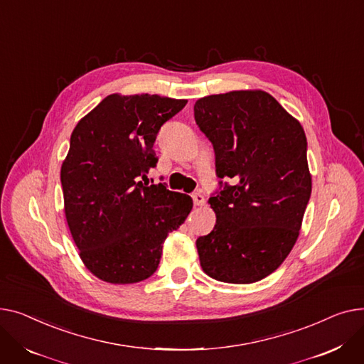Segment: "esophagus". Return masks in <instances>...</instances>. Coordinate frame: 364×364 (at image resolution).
<instances>
[{
    "mask_svg": "<svg viewBox=\"0 0 364 364\" xmlns=\"http://www.w3.org/2000/svg\"><path fill=\"white\" fill-rule=\"evenodd\" d=\"M192 200H194L196 205H204L205 204V198H204L201 192H194V194H192Z\"/></svg>",
    "mask_w": 364,
    "mask_h": 364,
    "instance_id": "obj_1",
    "label": "esophagus"
}]
</instances>
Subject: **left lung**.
Segmentation results:
<instances>
[{
	"label": "left lung",
	"mask_w": 364,
	"mask_h": 364,
	"mask_svg": "<svg viewBox=\"0 0 364 364\" xmlns=\"http://www.w3.org/2000/svg\"><path fill=\"white\" fill-rule=\"evenodd\" d=\"M194 117L218 178L232 179L208 200L218 220L197 240L201 267L220 282L262 281L291 252L310 200L303 126L264 91L200 98Z\"/></svg>",
	"instance_id": "left-lung-1"
}]
</instances>
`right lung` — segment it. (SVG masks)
I'll list each match as a JSON object with an SVG mask.
<instances>
[{"label": "right lung", "instance_id": "obj_1", "mask_svg": "<svg viewBox=\"0 0 364 364\" xmlns=\"http://www.w3.org/2000/svg\"><path fill=\"white\" fill-rule=\"evenodd\" d=\"M186 102L112 94L72 132L60 175L64 213L82 262L101 281L135 284L151 276L167 235L192 210L189 196L146 178L157 163L160 127Z\"/></svg>", "mask_w": 364, "mask_h": 364}]
</instances>
